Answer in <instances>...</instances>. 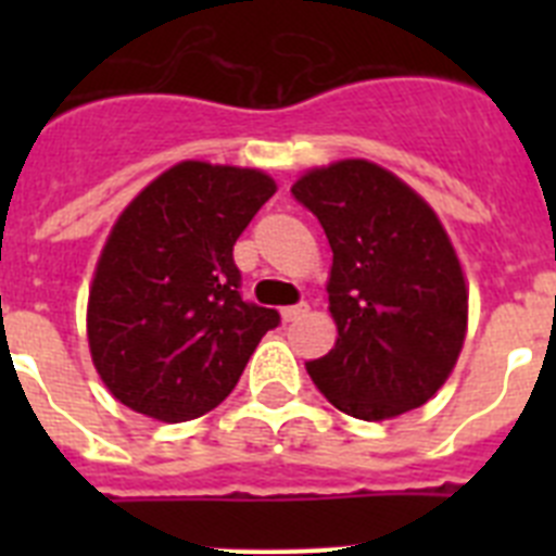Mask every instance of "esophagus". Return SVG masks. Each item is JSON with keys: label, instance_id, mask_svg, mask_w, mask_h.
I'll return each mask as SVG.
<instances>
[{"label": "esophagus", "instance_id": "1", "mask_svg": "<svg viewBox=\"0 0 556 556\" xmlns=\"http://www.w3.org/2000/svg\"><path fill=\"white\" fill-rule=\"evenodd\" d=\"M306 312H308V306H306V303H301V306L281 308V317H283V323H292V320H301Z\"/></svg>", "mask_w": 556, "mask_h": 556}]
</instances>
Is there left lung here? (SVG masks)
I'll list each match as a JSON object with an SVG mask.
<instances>
[{"label": "left lung", "mask_w": 556, "mask_h": 556, "mask_svg": "<svg viewBox=\"0 0 556 556\" xmlns=\"http://www.w3.org/2000/svg\"><path fill=\"white\" fill-rule=\"evenodd\" d=\"M292 194L331 244L337 342L308 362L345 415L390 420L448 381L468 333V283L448 230L412 186L365 159L314 166Z\"/></svg>", "instance_id": "1"}]
</instances>
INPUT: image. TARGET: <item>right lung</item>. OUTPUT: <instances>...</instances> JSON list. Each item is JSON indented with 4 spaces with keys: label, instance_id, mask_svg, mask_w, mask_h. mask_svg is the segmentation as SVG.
I'll list each match as a JSON object with an SVG mask.
<instances>
[{
    "label": "right lung",
    "instance_id": "right-lung-1",
    "mask_svg": "<svg viewBox=\"0 0 556 556\" xmlns=\"http://www.w3.org/2000/svg\"><path fill=\"white\" fill-rule=\"evenodd\" d=\"M267 172L180 161L125 205L88 287V351L119 404L180 424L219 406L275 308L244 303L233 244L275 194Z\"/></svg>",
    "mask_w": 556,
    "mask_h": 556
}]
</instances>
